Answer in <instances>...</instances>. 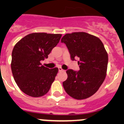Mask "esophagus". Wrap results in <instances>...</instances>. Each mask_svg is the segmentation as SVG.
Returning a JSON list of instances; mask_svg holds the SVG:
<instances>
[{
    "instance_id": "obj_1",
    "label": "esophagus",
    "mask_w": 124,
    "mask_h": 124,
    "mask_svg": "<svg viewBox=\"0 0 124 124\" xmlns=\"http://www.w3.org/2000/svg\"><path fill=\"white\" fill-rule=\"evenodd\" d=\"M58 70H59V71H63V70L62 68H61V67H59L58 68Z\"/></svg>"
}]
</instances>
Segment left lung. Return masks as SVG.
<instances>
[{"label":"left lung","instance_id":"obj_1","mask_svg":"<svg viewBox=\"0 0 124 124\" xmlns=\"http://www.w3.org/2000/svg\"><path fill=\"white\" fill-rule=\"evenodd\" d=\"M65 43L73 61L78 58L79 71L68 70L63 83L68 94L78 100L86 99L97 91L106 76L108 54L99 38L86 32L64 35Z\"/></svg>","mask_w":124,"mask_h":124}]
</instances>
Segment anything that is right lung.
I'll use <instances>...</instances> for the list:
<instances>
[{
	"instance_id": "right-lung-1",
	"label": "right lung",
	"mask_w": 124,
	"mask_h": 124,
	"mask_svg": "<svg viewBox=\"0 0 124 124\" xmlns=\"http://www.w3.org/2000/svg\"><path fill=\"white\" fill-rule=\"evenodd\" d=\"M61 36V34L33 33L22 38L14 46L12 72L17 86L28 96L41 97L50 90L58 68L45 67L41 61L48 58Z\"/></svg>"
}]
</instances>
